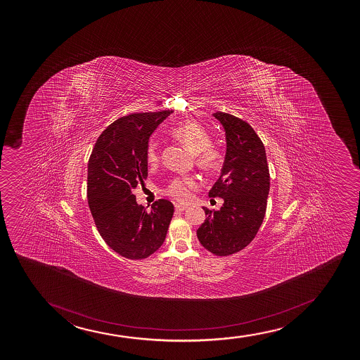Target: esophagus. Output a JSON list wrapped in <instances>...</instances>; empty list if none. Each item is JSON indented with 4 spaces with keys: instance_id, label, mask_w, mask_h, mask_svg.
<instances>
[{
    "instance_id": "34e87169",
    "label": "esophagus",
    "mask_w": 360,
    "mask_h": 360,
    "mask_svg": "<svg viewBox=\"0 0 360 360\" xmlns=\"http://www.w3.org/2000/svg\"><path fill=\"white\" fill-rule=\"evenodd\" d=\"M175 210L185 211L187 210V207L186 205H182V204H175Z\"/></svg>"
}]
</instances>
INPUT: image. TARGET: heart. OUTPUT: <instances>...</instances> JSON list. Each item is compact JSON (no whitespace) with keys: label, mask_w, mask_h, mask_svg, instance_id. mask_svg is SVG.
<instances>
[{"label":"heart","mask_w":360,"mask_h":360,"mask_svg":"<svg viewBox=\"0 0 360 360\" xmlns=\"http://www.w3.org/2000/svg\"><path fill=\"white\" fill-rule=\"evenodd\" d=\"M173 136L186 145L187 148L195 153L197 165L207 172L219 168L221 162V153L211 145V136L207 129L197 121H186L173 129ZM146 162L155 167L160 162V151L155 144L149 145L146 150ZM198 188V180L195 176L185 175L178 176L165 187V193L178 202H187L192 197V191Z\"/></svg>","instance_id":"1"}]
</instances>
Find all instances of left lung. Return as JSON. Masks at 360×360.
<instances>
[{
  "label": "left lung",
  "instance_id": "8db88e82",
  "mask_svg": "<svg viewBox=\"0 0 360 360\" xmlns=\"http://www.w3.org/2000/svg\"><path fill=\"white\" fill-rule=\"evenodd\" d=\"M226 131L227 151L221 176L209 195L224 199L219 210L204 207L198 228L200 244L215 256H231L246 248L259 231L270 188L265 148L255 129L227 112L214 114Z\"/></svg>",
  "mask_w": 360,
  "mask_h": 360
}]
</instances>
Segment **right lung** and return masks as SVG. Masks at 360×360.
Here are the masks:
<instances>
[{"instance_id": "obj_1", "label": "right lung", "mask_w": 360, "mask_h": 360, "mask_svg": "<svg viewBox=\"0 0 360 360\" xmlns=\"http://www.w3.org/2000/svg\"><path fill=\"white\" fill-rule=\"evenodd\" d=\"M170 110L134 112L104 129L87 165V202L96 227L112 251L144 259L165 243L174 205L158 199L148 211L133 190L148 178L149 138Z\"/></svg>"}]
</instances>
